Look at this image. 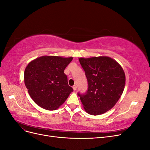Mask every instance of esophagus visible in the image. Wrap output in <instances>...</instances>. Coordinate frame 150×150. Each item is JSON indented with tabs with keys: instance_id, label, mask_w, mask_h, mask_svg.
I'll return each instance as SVG.
<instances>
[{
	"instance_id": "obj_1",
	"label": "esophagus",
	"mask_w": 150,
	"mask_h": 150,
	"mask_svg": "<svg viewBox=\"0 0 150 150\" xmlns=\"http://www.w3.org/2000/svg\"><path fill=\"white\" fill-rule=\"evenodd\" d=\"M72 88H73L74 91H76V89H77V86H76V85H74L73 86H72Z\"/></svg>"
}]
</instances>
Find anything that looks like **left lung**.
Wrapping results in <instances>:
<instances>
[{"mask_svg": "<svg viewBox=\"0 0 150 150\" xmlns=\"http://www.w3.org/2000/svg\"><path fill=\"white\" fill-rule=\"evenodd\" d=\"M88 82V91L80 94L85 111L91 115L105 113L113 108L123 93L126 77L118 62L108 56L80 57Z\"/></svg>", "mask_w": 150, "mask_h": 150, "instance_id": "1", "label": "left lung"}]
</instances>
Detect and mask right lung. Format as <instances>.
Returning a JSON list of instances; mask_svg holds the SVG:
<instances>
[{
  "label": "right lung",
  "instance_id": "1",
  "mask_svg": "<svg viewBox=\"0 0 150 150\" xmlns=\"http://www.w3.org/2000/svg\"><path fill=\"white\" fill-rule=\"evenodd\" d=\"M73 57L44 56L27 66L24 83L33 100L40 107L53 111L59 108L73 91L64 69Z\"/></svg>",
  "mask_w": 150,
  "mask_h": 150
}]
</instances>
